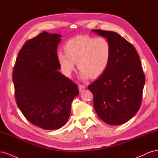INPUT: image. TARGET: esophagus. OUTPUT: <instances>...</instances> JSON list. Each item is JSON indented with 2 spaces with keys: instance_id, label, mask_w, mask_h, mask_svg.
Returning a JSON list of instances; mask_svg holds the SVG:
<instances>
[{
  "instance_id": "esophagus-1",
  "label": "esophagus",
  "mask_w": 158,
  "mask_h": 158,
  "mask_svg": "<svg viewBox=\"0 0 158 158\" xmlns=\"http://www.w3.org/2000/svg\"><path fill=\"white\" fill-rule=\"evenodd\" d=\"M85 87L84 85H82V84H78V88H79V90L80 91H82L83 89H85Z\"/></svg>"
}]
</instances>
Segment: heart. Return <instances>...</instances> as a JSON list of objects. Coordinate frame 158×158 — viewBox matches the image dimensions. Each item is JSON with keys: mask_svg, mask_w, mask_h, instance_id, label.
Listing matches in <instances>:
<instances>
[{"mask_svg": "<svg viewBox=\"0 0 158 158\" xmlns=\"http://www.w3.org/2000/svg\"><path fill=\"white\" fill-rule=\"evenodd\" d=\"M64 50L65 53L59 52L58 60L63 73L68 76L74 70L77 63L83 79L98 78L106 70L111 60V45L103 37H75L66 43Z\"/></svg>", "mask_w": 158, "mask_h": 158, "instance_id": "1", "label": "heart"}]
</instances>
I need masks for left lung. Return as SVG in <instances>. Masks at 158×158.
Masks as SVG:
<instances>
[{
  "label": "left lung",
  "mask_w": 158,
  "mask_h": 158,
  "mask_svg": "<svg viewBox=\"0 0 158 158\" xmlns=\"http://www.w3.org/2000/svg\"><path fill=\"white\" fill-rule=\"evenodd\" d=\"M107 38L111 48L106 70L88 85L93 94L94 107L108 125L128 121L139 110L145 84L141 62L134 46L117 33L93 30Z\"/></svg>",
  "instance_id": "1"
}]
</instances>
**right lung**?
<instances>
[{"label":"right lung","mask_w":158,"mask_h":158,"mask_svg":"<svg viewBox=\"0 0 158 158\" xmlns=\"http://www.w3.org/2000/svg\"><path fill=\"white\" fill-rule=\"evenodd\" d=\"M60 35L43 31L19 51L12 80L17 106L27 121L45 130L64 126L78 85L57 70Z\"/></svg>","instance_id":"obj_1"}]
</instances>
